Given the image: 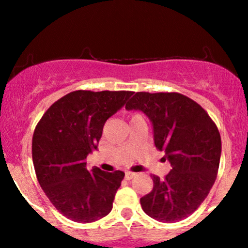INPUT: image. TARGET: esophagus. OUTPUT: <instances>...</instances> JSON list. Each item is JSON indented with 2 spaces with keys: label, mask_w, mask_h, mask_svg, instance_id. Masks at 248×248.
Returning <instances> with one entry per match:
<instances>
[{
  "label": "esophagus",
  "mask_w": 248,
  "mask_h": 248,
  "mask_svg": "<svg viewBox=\"0 0 248 248\" xmlns=\"http://www.w3.org/2000/svg\"><path fill=\"white\" fill-rule=\"evenodd\" d=\"M135 175H136V173L130 172V171H127L126 173H124V178H126V179H128V181H129V179H132L133 177H135Z\"/></svg>",
  "instance_id": "obj_1"
}]
</instances>
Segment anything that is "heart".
I'll return each instance as SVG.
<instances>
[{"instance_id": "b5f03b06", "label": "heart", "mask_w": 248, "mask_h": 248, "mask_svg": "<svg viewBox=\"0 0 248 248\" xmlns=\"http://www.w3.org/2000/svg\"><path fill=\"white\" fill-rule=\"evenodd\" d=\"M135 115H136V114H135Z\"/></svg>"}]
</instances>
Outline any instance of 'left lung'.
<instances>
[{
  "instance_id": "left-lung-1",
  "label": "left lung",
  "mask_w": 248,
  "mask_h": 248,
  "mask_svg": "<svg viewBox=\"0 0 248 248\" xmlns=\"http://www.w3.org/2000/svg\"><path fill=\"white\" fill-rule=\"evenodd\" d=\"M126 109L141 110L153 124L155 147L172 169L140 199L143 211L162 223L189 217L207 197L217 178L221 139L201 105L181 93L138 92Z\"/></svg>"
}]
</instances>
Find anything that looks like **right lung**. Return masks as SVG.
<instances>
[{
  "label": "right lung",
  "instance_id": "right-lung-1",
  "mask_svg": "<svg viewBox=\"0 0 248 248\" xmlns=\"http://www.w3.org/2000/svg\"><path fill=\"white\" fill-rule=\"evenodd\" d=\"M130 91H75L57 100L37 124L32 161L37 179L53 206L71 220L92 223L113 207L124 172L87 169L108 118L126 104Z\"/></svg>",
  "mask_w": 248,
  "mask_h": 248
}]
</instances>
